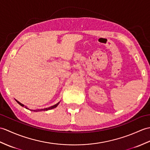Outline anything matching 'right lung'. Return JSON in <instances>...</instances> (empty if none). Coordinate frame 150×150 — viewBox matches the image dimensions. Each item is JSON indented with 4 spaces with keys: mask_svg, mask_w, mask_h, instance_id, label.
Returning <instances> with one entry per match:
<instances>
[{
    "mask_svg": "<svg viewBox=\"0 0 150 150\" xmlns=\"http://www.w3.org/2000/svg\"><path fill=\"white\" fill-rule=\"evenodd\" d=\"M16 102H17V103H18L19 105H20L22 107H25L27 109H29L30 110H31V111H34V112H38V111H47V110H51V109H54V108H55V107H57V105H59V103H60V102H58L57 103H56L55 104V105H52V106H51V107H47V108H45V109H30L29 108H28L27 106H25V105H24L23 104H22V103H20V102H18V100H15Z\"/></svg>",
    "mask_w": 150,
    "mask_h": 150,
    "instance_id": "obj_1",
    "label": "right lung"
}]
</instances>
